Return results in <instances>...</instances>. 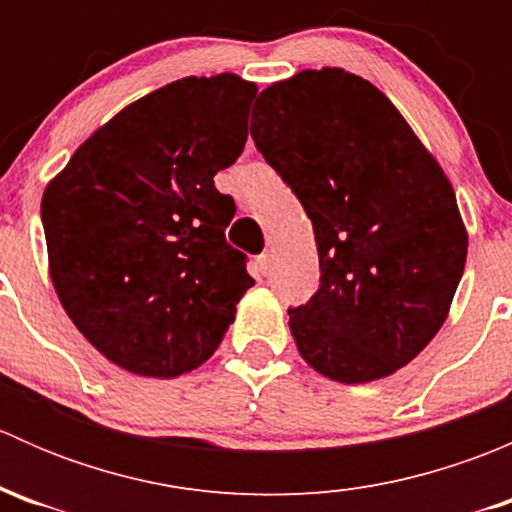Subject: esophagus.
Masks as SVG:
<instances>
[{
    "mask_svg": "<svg viewBox=\"0 0 512 512\" xmlns=\"http://www.w3.org/2000/svg\"><path fill=\"white\" fill-rule=\"evenodd\" d=\"M272 257H275V255H272L270 250H267V252H262V255L257 257V265H260L262 275H267V272L272 270Z\"/></svg>",
    "mask_w": 512,
    "mask_h": 512,
    "instance_id": "1",
    "label": "esophagus"
}]
</instances>
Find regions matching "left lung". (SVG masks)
<instances>
[{"instance_id":"8db88e82","label":"left lung","mask_w":512,"mask_h":512,"mask_svg":"<svg viewBox=\"0 0 512 512\" xmlns=\"http://www.w3.org/2000/svg\"><path fill=\"white\" fill-rule=\"evenodd\" d=\"M252 116L317 240L319 289L289 309L299 354L342 384L394 374L443 327L466 267L451 180L399 108L344 69L267 86Z\"/></svg>"}]
</instances>
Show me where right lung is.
I'll return each mask as SVG.
<instances>
[{
	"label": "right lung",
	"instance_id": "1",
	"mask_svg": "<svg viewBox=\"0 0 512 512\" xmlns=\"http://www.w3.org/2000/svg\"><path fill=\"white\" fill-rule=\"evenodd\" d=\"M257 86L188 76L128 103L86 138L41 198L49 275L91 344L138 376L213 356L255 280L225 227L215 173L247 141Z\"/></svg>",
	"mask_w": 512,
	"mask_h": 512
}]
</instances>
